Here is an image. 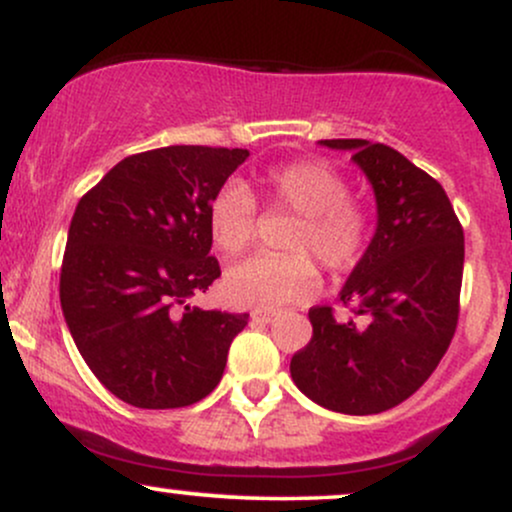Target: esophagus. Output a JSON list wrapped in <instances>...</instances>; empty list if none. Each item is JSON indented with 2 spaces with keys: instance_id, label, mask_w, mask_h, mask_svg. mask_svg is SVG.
<instances>
[{
  "instance_id": "esophagus-1",
  "label": "esophagus",
  "mask_w": 512,
  "mask_h": 512,
  "mask_svg": "<svg viewBox=\"0 0 512 512\" xmlns=\"http://www.w3.org/2000/svg\"><path fill=\"white\" fill-rule=\"evenodd\" d=\"M252 317H255V320H262V322H272V320H276V317H279V310L257 308V310H252Z\"/></svg>"
}]
</instances>
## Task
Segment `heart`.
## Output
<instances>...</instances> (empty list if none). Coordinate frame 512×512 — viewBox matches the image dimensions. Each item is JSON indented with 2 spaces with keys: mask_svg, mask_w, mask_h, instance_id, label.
Wrapping results in <instances>:
<instances>
[{
  "mask_svg": "<svg viewBox=\"0 0 512 512\" xmlns=\"http://www.w3.org/2000/svg\"><path fill=\"white\" fill-rule=\"evenodd\" d=\"M262 190L276 209L296 214L284 245L262 252L226 274L231 301L250 308H281L305 301L320 286L313 255L332 272L356 267L370 240V211L351 197V182L320 158L284 163L264 173ZM209 233L226 257H238L257 236V202L240 182H228L209 204Z\"/></svg>",
  "mask_w": 512,
  "mask_h": 512,
  "instance_id": "obj_1",
  "label": "heart"
}]
</instances>
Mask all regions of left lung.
<instances>
[{
	"label": "left lung",
	"mask_w": 512,
	"mask_h": 512,
	"mask_svg": "<svg viewBox=\"0 0 512 512\" xmlns=\"http://www.w3.org/2000/svg\"><path fill=\"white\" fill-rule=\"evenodd\" d=\"M354 151L378 199V231L339 301L310 308L313 337L291 358V378L322 407L380 414L414 395L436 370L460 317L464 231L443 185L387 144L325 139Z\"/></svg>",
	"instance_id": "obj_1"
}]
</instances>
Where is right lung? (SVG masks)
<instances>
[{
  "label": "right lung",
  "mask_w": 512,
  "mask_h": 512,
  "mask_svg": "<svg viewBox=\"0 0 512 512\" xmlns=\"http://www.w3.org/2000/svg\"><path fill=\"white\" fill-rule=\"evenodd\" d=\"M248 149L163 146L122 158L76 204L60 301L105 390L139 409H180L219 385L248 313L192 308L221 276L209 204Z\"/></svg>",
  "instance_id": "obj_1"
}]
</instances>
